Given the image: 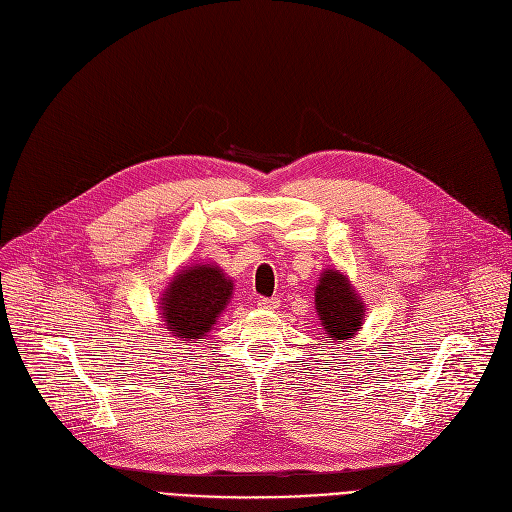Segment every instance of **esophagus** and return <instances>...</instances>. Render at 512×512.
<instances>
[{"mask_svg":"<svg viewBox=\"0 0 512 512\" xmlns=\"http://www.w3.org/2000/svg\"><path fill=\"white\" fill-rule=\"evenodd\" d=\"M258 307L260 309H277L279 307V301L277 298H258Z\"/></svg>","mask_w":512,"mask_h":512,"instance_id":"34e87169","label":"esophagus"}]
</instances>
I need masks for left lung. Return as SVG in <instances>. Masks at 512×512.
Wrapping results in <instances>:
<instances>
[{
  "label": "left lung",
  "instance_id": "1",
  "mask_svg": "<svg viewBox=\"0 0 512 512\" xmlns=\"http://www.w3.org/2000/svg\"><path fill=\"white\" fill-rule=\"evenodd\" d=\"M315 309L326 328V339L334 341L354 337L364 317V305L356 298L349 281L337 271H326L320 277L315 288Z\"/></svg>",
  "mask_w": 512,
  "mask_h": 512
}]
</instances>
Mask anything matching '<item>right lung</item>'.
<instances>
[{
	"instance_id": "add662e5",
	"label": "right lung",
	"mask_w": 512,
	"mask_h": 512,
	"mask_svg": "<svg viewBox=\"0 0 512 512\" xmlns=\"http://www.w3.org/2000/svg\"><path fill=\"white\" fill-rule=\"evenodd\" d=\"M231 294V279H226L214 264H199L182 271L171 281L163 298V315L173 337H203L214 326Z\"/></svg>"
}]
</instances>
